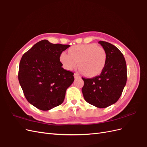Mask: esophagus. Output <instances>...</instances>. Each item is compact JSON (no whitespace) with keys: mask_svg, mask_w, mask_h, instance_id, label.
Instances as JSON below:
<instances>
[{"mask_svg":"<svg viewBox=\"0 0 147 147\" xmlns=\"http://www.w3.org/2000/svg\"><path fill=\"white\" fill-rule=\"evenodd\" d=\"M74 75V77H75V78H78V77H80V76L78 75V74H77V73H75Z\"/></svg>","mask_w":147,"mask_h":147,"instance_id":"1","label":"esophagus"}]
</instances>
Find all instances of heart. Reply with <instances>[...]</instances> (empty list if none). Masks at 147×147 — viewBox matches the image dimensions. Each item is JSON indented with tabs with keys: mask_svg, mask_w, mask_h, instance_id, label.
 Instances as JSON below:
<instances>
[{
	"mask_svg": "<svg viewBox=\"0 0 147 147\" xmlns=\"http://www.w3.org/2000/svg\"><path fill=\"white\" fill-rule=\"evenodd\" d=\"M59 61L64 68L72 70L78 63L80 71L89 77L99 75L104 70L107 61L105 49L95 43L82 44L69 48L68 54L61 53Z\"/></svg>",
	"mask_w": 147,
	"mask_h": 147,
	"instance_id": "1",
	"label": "heart"
}]
</instances>
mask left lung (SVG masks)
Masks as SVG:
<instances>
[{
    "instance_id": "left-lung-1",
    "label": "left lung",
    "mask_w": 147,
    "mask_h": 147,
    "mask_svg": "<svg viewBox=\"0 0 147 147\" xmlns=\"http://www.w3.org/2000/svg\"><path fill=\"white\" fill-rule=\"evenodd\" d=\"M107 53V61L100 75L83 78L82 92L88 103L98 108L115 104L121 96L127 80L126 63L122 53L112 44L99 41Z\"/></svg>"
}]
</instances>
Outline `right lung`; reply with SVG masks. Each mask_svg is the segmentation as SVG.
I'll list each match as a JSON object with an SVG mask.
<instances>
[{
	"label": "right lung",
	"instance_id": "add662e5",
	"mask_svg": "<svg viewBox=\"0 0 147 147\" xmlns=\"http://www.w3.org/2000/svg\"><path fill=\"white\" fill-rule=\"evenodd\" d=\"M69 47L43 40L22 56L19 82L26 99L38 109L47 111L61 105L74 82V73L62 67L59 61L61 53Z\"/></svg>",
	"mask_w": 147,
	"mask_h": 147
}]
</instances>
